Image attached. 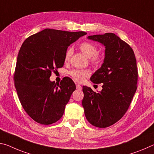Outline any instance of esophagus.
<instances>
[{"instance_id":"1","label":"esophagus","mask_w":154,"mask_h":154,"mask_svg":"<svg viewBox=\"0 0 154 154\" xmlns=\"http://www.w3.org/2000/svg\"><path fill=\"white\" fill-rule=\"evenodd\" d=\"M76 87H77V89H78V90H82V87L79 84H77Z\"/></svg>"}]
</instances>
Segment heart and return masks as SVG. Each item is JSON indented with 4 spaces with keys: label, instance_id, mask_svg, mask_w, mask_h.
I'll return each instance as SVG.
<instances>
[{
    "label": "heart",
    "instance_id": "b5f03b06",
    "mask_svg": "<svg viewBox=\"0 0 154 154\" xmlns=\"http://www.w3.org/2000/svg\"><path fill=\"white\" fill-rule=\"evenodd\" d=\"M79 48L82 52L87 57L90 58V62L95 66H98L103 63V58L101 55L97 53V47L93 43L90 42H84L80 44ZM72 54V49L71 48H68L65 53L64 60L68 62L71 57ZM70 75L72 77L75 82L82 83L84 81L85 78L89 75L88 71L86 70L75 69L70 72Z\"/></svg>",
    "mask_w": 154,
    "mask_h": 154
}]
</instances>
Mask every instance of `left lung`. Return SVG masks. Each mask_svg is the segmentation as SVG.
I'll use <instances>...</instances> for the list:
<instances>
[{
  "label": "left lung",
  "mask_w": 154,
  "mask_h": 154,
  "mask_svg": "<svg viewBox=\"0 0 154 154\" xmlns=\"http://www.w3.org/2000/svg\"><path fill=\"white\" fill-rule=\"evenodd\" d=\"M105 46V58L101 67L90 80L103 83L101 91L95 92L83 86L82 106L90 124L105 128L113 125L128 110L137 89L138 69L134 51L130 46L112 33L88 37Z\"/></svg>",
  "instance_id": "obj_1"
}]
</instances>
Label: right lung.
<instances>
[{"label":"right lung","instance_id":"1","mask_svg":"<svg viewBox=\"0 0 154 154\" xmlns=\"http://www.w3.org/2000/svg\"><path fill=\"white\" fill-rule=\"evenodd\" d=\"M86 34L45 29L29 36L22 45L14 84L22 106L37 123L50 125L62 118L76 86L68 77L60 84L49 78L52 71L64 66L68 46Z\"/></svg>","mask_w":154,"mask_h":154}]
</instances>
